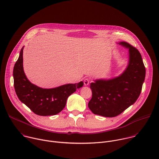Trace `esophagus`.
<instances>
[{
	"label": "esophagus",
	"instance_id": "obj_1",
	"mask_svg": "<svg viewBox=\"0 0 159 159\" xmlns=\"http://www.w3.org/2000/svg\"><path fill=\"white\" fill-rule=\"evenodd\" d=\"M90 82V80L89 78H85L84 80V84L85 85H88Z\"/></svg>",
	"mask_w": 159,
	"mask_h": 159
}]
</instances>
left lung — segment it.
Masks as SVG:
<instances>
[{
  "label": "left lung",
  "instance_id": "obj_1",
  "mask_svg": "<svg viewBox=\"0 0 159 159\" xmlns=\"http://www.w3.org/2000/svg\"><path fill=\"white\" fill-rule=\"evenodd\" d=\"M119 44L129 48V62L122 74L110 80H96L90 84L92 98L88 103L96 115L119 116L139 98L145 77V67L139 51L126 42Z\"/></svg>",
  "mask_w": 159,
  "mask_h": 159
}]
</instances>
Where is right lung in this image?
Returning <instances> with one entry per match:
<instances>
[{"instance_id": "obj_1", "label": "right lung", "mask_w": 159, "mask_h": 159, "mask_svg": "<svg viewBox=\"0 0 159 159\" xmlns=\"http://www.w3.org/2000/svg\"><path fill=\"white\" fill-rule=\"evenodd\" d=\"M23 49L24 47L13 70L14 85L18 98L37 115L47 116L57 114L65 107L69 96L83 86V82L48 89L32 84L24 72Z\"/></svg>"}]
</instances>
